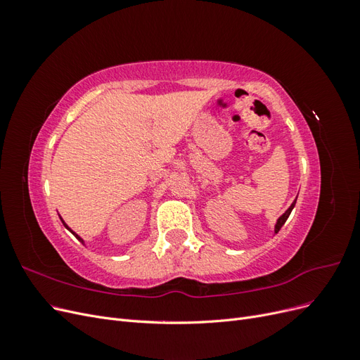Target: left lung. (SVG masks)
<instances>
[{
    "mask_svg": "<svg viewBox=\"0 0 360 360\" xmlns=\"http://www.w3.org/2000/svg\"><path fill=\"white\" fill-rule=\"evenodd\" d=\"M294 205H296V200H294V202H292V204L288 207V210H287L284 214H282V216L279 217V219H278V222H276V225H275V233H278V231L281 230V228H282V225L285 224V221L288 219V216H290L291 210L294 209Z\"/></svg>",
    "mask_w": 360,
    "mask_h": 360,
    "instance_id": "left-lung-1",
    "label": "left lung"
}]
</instances>
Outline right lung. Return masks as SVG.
Segmentation results:
<instances>
[{"instance_id":"1","label":"right lung","mask_w":360,"mask_h":360,"mask_svg":"<svg viewBox=\"0 0 360 360\" xmlns=\"http://www.w3.org/2000/svg\"><path fill=\"white\" fill-rule=\"evenodd\" d=\"M63 225H64V226H66V228H68V230H69V231H72V230H70V228H69V226H68V225H66V222H64V221H63ZM72 234H75V237H76V238H78V240H79V242H82V243H84V240H82V238H81V237H79V236H78V234H76V233H73V231H72Z\"/></svg>"}]
</instances>
